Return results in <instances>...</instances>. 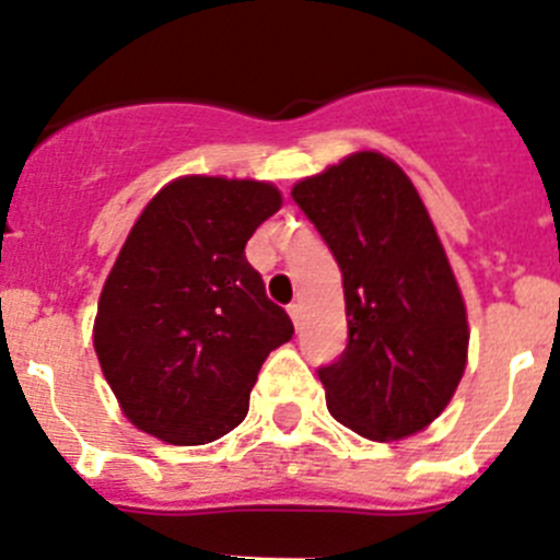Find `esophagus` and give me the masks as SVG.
Instances as JSON below:
<instances>
[{
	"label": "esophagus",
	"instance_id": "esophagus-1",
	"mask_svg": "<svg viewBox=\"0 0 560 560\" xmlns=\"http://www.w3.org/2000/svg\"><path fill=\"white\" fill-rule=\"evenodd\" d=\"M289 316H291V323H294L296 328H300V325H303V305L291 303L289 305Z\"/></svg>",
	"mask_w": 560,
	"mask_h": 560
}]
</instances>
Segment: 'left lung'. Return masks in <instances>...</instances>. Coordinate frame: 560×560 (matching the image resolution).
Returning a JSON list of instances; mask_svg holds the SVG:
<instances>
[{"mask_svg":"<svg viewBox=\"0 0 560 560\" xmlns=\"http://www.w3.org/2000/svg\"><path fill=\"white\" fill-rule=\"evenodd\" d=\"M291 196L345 285L348 348L319 368L330 415L368 440L427 429L465 373L468 316L418 190L384 153L359 151Z\"/></svg>","mask_w":560,"mask_h":560,"instance_id":"8db88e82","label":"left lung"}]
</instances>
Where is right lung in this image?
<instances>
[{
	"label": "right lung",
	"mask_w": 560,
	"mask_h": 560,
	"mask_svg": "<svg viewBox=\"0 0 560 560\" xmlns=\"http://www.w3.org/2000/svg\"><path fill=\"white\" fill-rule=\"evenodd\" d=\"M280 205L269 182L182 176L131 226L97 303L95 353L137 429L205 446L246 418L266 355L294 334L244 252Z\"/></svg>",
	"instance_id": "right-lung-1"
}]
</instances>
